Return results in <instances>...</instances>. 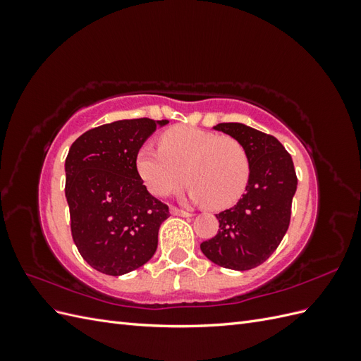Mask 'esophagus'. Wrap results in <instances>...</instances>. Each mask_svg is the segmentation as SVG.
<instances>
[{
  "label": "esophagus",
  "mask_w": 361,
  "mask_h": 361,
  "mask_svg": "<svg viewBox=\"0 0 361 361\" xmlns=\"http://www.w3.org/2000/svg\"><path fill=\"white\" fill-rule=\"evenodd\" d=\"M170 212L173 215H179V216H191L192 215L191 211H183V209H179V207H176V206H171Z\"/></svg>",
  "instance_id": "esophagus-1"
}]
</instances>
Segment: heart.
I'll list each match as a JSON object with an SVG mask.
<instances>
[{
    "label": "heart",
    "mask_w": 361,
    "mask_h": 361,
    "mask_svg": "<svg viewBox=\"0 0 361 361\" xmlns=\"http://www.w3.org/2000/svg\"><path fill=\"white\" fill-rule=\"evenodd\" d=\"M159 149L141 146L135 167L147 190L164 197L190 182L194 202L215 209L235 204L250 179V158L241 141L194 126H173L159 135Z\"/></svg>",
    "instance_id": "obj_1"
}]
</instances>
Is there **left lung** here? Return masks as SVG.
Masks as SVG:
<instances>
[{"instance_id": "8db88e82", "label": "left lung", "mask_w": 361, "mask_h": 361, "mask_svg": "<svg viewBox=\"0 0 361 361\" xmlns=\"http://www.w3.org/2000/svg\"><path fill=\"white\" fill-rule=\"evenodd\" d=\"M214 129L241 141L250 158V179L243 199L220 214L218 233L200 244L214 264L235 271L256 268L274 253L290 223L297 173L280 141L243 123Z\"/></svg>"}]
</instances>
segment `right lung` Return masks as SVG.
I'll use <instances>...</instances> for the list:
<instances>
[{
  "instance_id": "right-lung-1",
  "label": "right lung",
  "mask_w": 361,
  "mask_h": 361,
  "mask_svg": "<svg viewBox=\"0 0 361 361\" xmlns=\"http://www.w3.org/2000/svg\"><path fill=\"white\" fill-rule=\"evenodd\" d=\"M169 120H117L73 141L64 162L73 243L106 276H123L155 255L169 206L152 195L135 167L145 141Z\"/></svg>"
}]
</instances>
